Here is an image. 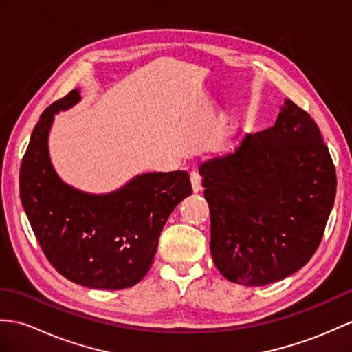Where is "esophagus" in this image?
Masks as SVG:
<instances>
[{
  "label": "esophagus",
  "mask_w": 352,
  "mask_h": 352,
  "mask_svg": "<svg viewBox=\"0 0 352 352\" xmlns=\"http://www.w3.org/2000/svg\"><path fill=\"white\" fill-rule=\"evenodd\" d=\"M190 181H191V186H192V191L197 194L201 191V177L200 175L197 173V171H191L190 173Z\"/></svg>",
  "instance_id": "1"
}]
</instances>
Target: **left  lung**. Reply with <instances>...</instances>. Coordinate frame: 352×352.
Returning <instances> with one entry per match:
<instances>
[{"label": "left lung", "instance_id": "8db88e82", "mask_svg": "<svg viewBox=\"0 0 352 352\" xmlns=\"http://www.w3.org/2000/svg\"><path fill=\"white\" fill-rule=\"evenodd\" d=\"M199 171L222 276L267 285L312 258L336 197V170L307 111L285 100L275 125L243 135Z\"/></svg>", "mask_w": 352, "mask_h": 352}]
</instances>
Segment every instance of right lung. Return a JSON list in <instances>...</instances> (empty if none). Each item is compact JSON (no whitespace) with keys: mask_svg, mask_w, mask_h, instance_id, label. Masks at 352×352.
Returning <instances> with one entry per match:
<instances>
[{"mask_svg":"<svg viewBox=\"0 0 352 352\" xmlns=\"http://www.w3.org/2000/svg\"><path fill=\"white\" fill-rule=\"evenodd\" d=\"M79 100L73 89L43 111L22 160L21 200L46 258L64 278L122 289L151 269L167 218L192 192L190 175L144 173L101 195L64 184L50 162L47 139L54 116Z\"/></svg>","mask_w":352,"mask_h":352,"instance_id":"1","label":"right lung"}]
</instances>
